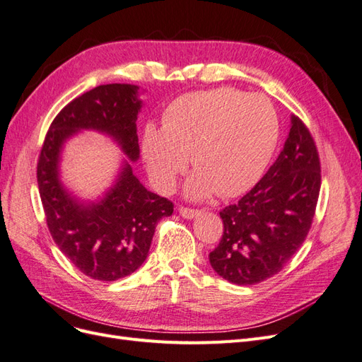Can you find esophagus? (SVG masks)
Wrapping results in <instances>:
<instances>
[{"mask_svg": "<svg viewBox=\"0 0 362 362\" xmlns=\"http://www.w3.org/2000/svg\"><path fill=\"white\" fill-rule=\"evenodd\" d=\"M180 214L184 217V218H193L196 216H199V210H194V208H185V206H180Z\"/></svg>", "mask_w": 362, "mask_h": 362, "instance_id": "esophagus-1", "label": "esophagus"}]
</instances>
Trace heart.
<instances>
[{"instance_id":"obj_1","label":"heart","mask_w":362,"mask_h":362,"mask_svg":"<svg viewBox=\"0 0 362 362\" xmlns=\"http://www.w3.org/2000/svg\"><path fill=\"white\" fill-rule=\"evenodd\" d=\"M278 137V116L266 96L221 87L175 100L163 116V128H145L141 152L163 190L172 187L190 156L194 173L189 196L204 199L216 192L234 198L259 180Z\"/></svg>"}]
</instances>
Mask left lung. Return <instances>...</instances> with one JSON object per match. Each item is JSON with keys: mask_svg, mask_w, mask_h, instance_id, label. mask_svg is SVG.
<instances>
[{"mask_svg": "<svg viewBox=\"0 0 362 362\" xmlns=\"http://www.w3.org/2000/svg\"><path fill=\"white\" fill-rule=\"evenodd\" d=\"M320 160L298 116L267 173L237 204L221 211L223 234L210 252L218 276L254 286L276 275L310 233L320 193Z\"/></svg>", "mask_w": 362, "mask_h": 362, "instance_id": "8db88e82", "label": "left lung"}]
</instances>
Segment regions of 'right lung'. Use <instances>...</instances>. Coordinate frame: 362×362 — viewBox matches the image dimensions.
I'll return each mask as SVG.
<instances>
[{
	"label": "right lung",
	"mask_w": 362,
	"mask_h": 362,
	"mask_svg": "<svg viewBox=\"0 0 362 362\" xmlns=\"http://www.w3.org/2000/svg\"><path fill=\"white\" fill-rule=\"evenodd\" d=\"M139 87L103 84L75 98L52 120L37 163L39 193L52 240L86 276L116 281L136 272L148 257L160 218L173 204L149 192L133 172L140 156L136 120ZM81 129L112 136L129 157L100 202H80L59 180L61 151Z\"/></svg>",
	"instance_id": "right-lung-1"
}]
</instances>
